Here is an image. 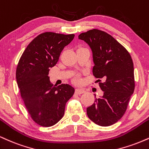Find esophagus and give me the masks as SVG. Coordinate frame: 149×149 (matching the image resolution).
Returning a JSON list of instances; mask_svg holds the SVG:
<instances>
[{
	"label": "esophagus",
	"mask_w": 149,
	"mask_h": 149,
	"mask_svg": "<svg viewBox=\"0 0 149 149\" xmlns=\"http://www.w3.org/2000/svg\"><path fill=\"white\" fill-rule=\"evenodd\" d=\"M75 93L77 94H82L84 93H85V90L84 89H82V88H77L75 90Z\"/></svg>",
	"instance_id": "1"
}]
</instances>
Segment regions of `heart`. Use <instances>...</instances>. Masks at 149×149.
Listing matches in <instances>:
<instances>
[{
	"label": "heart",
	"instance_id": "heart-1",
	"mask_svg": "<svg viewBox=\"0 0 149 149\" xmlns=\"http://www.w3.org/2000/svg\"><path fill=\"white\" fill-rule=\"evenodd\" d=\"M73 81H74V82H75V83H79V82L80 81V78L78 76V75H77V76L74 77V79H73Z\"/></svg>",
	"mask_w": 149,
	"mask_h": 149
}]
</instances>
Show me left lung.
<instances>
[{
	"instance_id": "1",
	"label": "left lung",
	"mask_w": 149,
	"mask_h": 149,
	"mask_svg": "<svg viewBox=\"0 0 149 149\" xmlns=\"http://www.w3.org/2000/svg\"><path fill=\"white\" fill-rule=\"evenodd\" d=\"M90 46L103 95L86 109L88 118L100 126H109L122 118L134 90V65L130 54L107 33L92 29L79 36ZM102 78L103 82L99 79Z\"/></svg>"
}]
</instances>
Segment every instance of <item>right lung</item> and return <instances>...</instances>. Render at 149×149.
Returning a JSON list of instances; mask_svg holds the SVG:
<instances>
[{
  "label": "right lung",
  "mask_w": 149,
  "mask_h": 149,
  "mask_svg": "<svg viewBox=\"0 0 149 149\" xmlns=\"http://www.w3.org/2000/svg\"><path fill=\"white\" fill-rule=\"evenodd\" d=\"M74 37L42 33L28 45L17 65L16 79L21 96L32 119L41 126H52L63 118L66 102L74 93L67 84L54 86L48 76L49 69L57 63L62 50Z\"/></svg>",
  "instance_id": "add662e5"
}]
</instances>
